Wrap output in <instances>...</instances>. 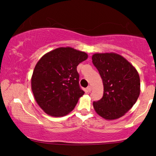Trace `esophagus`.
<instances>
[{
	"instance_id": "34e87169",
	"label": "esophagus",
	"mask_w": 156,
	"mask_h": 156,
	"mask_svg": "<svg viewBox=\"0 0 156 156\" xmlns=\"http://www.w3.org/2000/svg\"><path fill=\"white\" fill-rule=\"evenodd\" d=\"M91 91H92V87H91L90 86H89V87L87 88V92H90Z\"/></svg>"
}]
</instances>
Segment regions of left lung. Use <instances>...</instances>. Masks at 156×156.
<instances>
[{
  "mask_svg": "<svg viewBox=\"0 0 156 156\" xmlns=\"http://www.w3.org/2000/svg\"><path fill=\"white\" fill-rule=\"evenodd\" d=\"M92 63L103 83V96L93 102L95 112L105 119L122 117L140 94V78L135 67L117 53H95Z\"/></svg>",
  "mask_w": 156,
  "mask_h": 156,
  "instance_id": "1",
  "label": "left lung"
}]
</instances>
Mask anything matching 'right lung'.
<instances>
[{"mask_svg": "<svg viewBox=\"0 0 156 156\" xmlns=\"http://www.w3.org/2000/svg\"><path fill=\"white\" fill-rule=\"evenodd\" d=\"M88 57L72 48H59L37 62L31 78L34 96L44 112L63 117L72 112L84 94L79 85L77 66Z\"/></svg>", "mask_w": 156, "mask_h": 156, "instance_id": "right-lung-1", "label": "right lung"}]
</instances>
